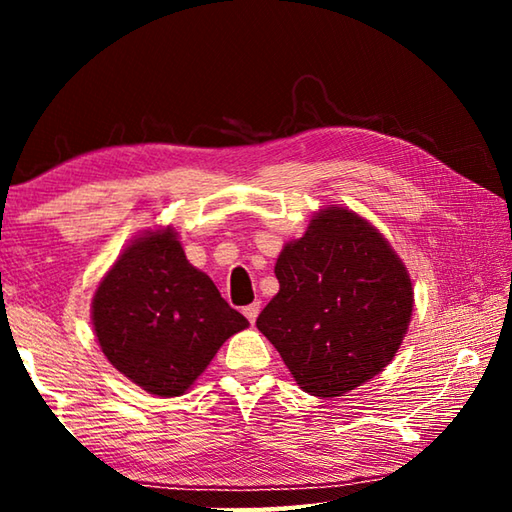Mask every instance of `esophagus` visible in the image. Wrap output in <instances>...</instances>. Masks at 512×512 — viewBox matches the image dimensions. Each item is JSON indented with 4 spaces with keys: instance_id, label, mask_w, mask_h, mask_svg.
<instances>
[{
    "instance_id": "1",
    "label": "esophagus",
    "mask_w": 512,
    "mask_h": 512,
    "mask_svg": "<svg viewBox=\"0 0 512 512\" xmlns=\"http://www.w3.org/2000/svg\"><path fill=\"white\" fill-rule=\"evenodd\" d=\"M259 302H253V305H248V307H244V316L250 320V323H255L257 320V316H259Z\"/></svg>"
}]
</instances>
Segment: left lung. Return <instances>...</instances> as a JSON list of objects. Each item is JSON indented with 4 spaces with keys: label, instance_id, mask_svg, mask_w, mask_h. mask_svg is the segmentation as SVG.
Instances as JSON below:
<instances>
[{
    "label": "left lung",
    "instance_id": "obj_1",
    "mask_svg": "<svg viewBox=\"0 0 512 512\" xmlns=\"http://www.w3.org/2000/svg\"><path fill=\"white\" fill-rule=\"evenodd\" d=\"M277 296L257 318L302 391L339 397L379 375L409 329L413 287L388 241L345 207H327L282 248Z\"/></svg>",
    "mask_w": 512,
    "mask_h": 512
}]
</instances>
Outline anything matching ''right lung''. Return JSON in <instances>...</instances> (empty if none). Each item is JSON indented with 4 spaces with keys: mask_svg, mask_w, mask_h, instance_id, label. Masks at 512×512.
Here are the masks:
<instances>
[{
    "mask_svg": "<svg viewBox=\"0 0 512 512\" xmlns=\"http://www.w3.org/2000/svg\"><path fill=\"white\" fill-rule=\"evenodd\" d=\"M92 325L121 375L151 395L176 397L248 320L187 262L167 228L137 237L119 255L94 293Z\"/></svg>",
    "mask_w": 512,
    "mask_h": 512,
    "instance_id": "obj_1",
    "label": "right lung"
}]
</instances>
